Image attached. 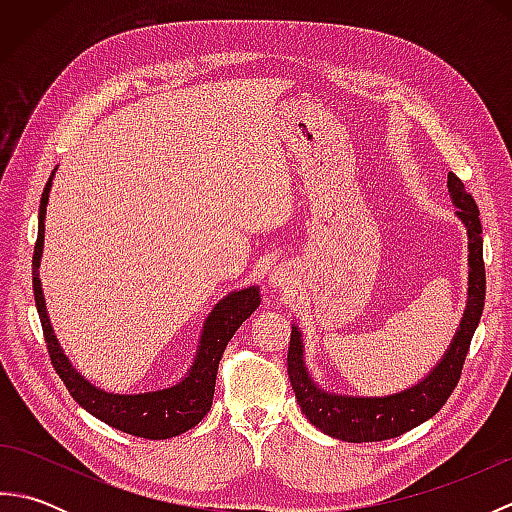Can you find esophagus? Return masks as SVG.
<instances>
[{
    "instance_id": "1",
    "label": "esophagus",
    "mask_w": 512,
    "mask_h": 512,
    "mask_svg": "<svg viewBox=\"0 0 512 512\" xmlns=\"http://www.w3.org/2000/svg\"><path fill=\"white\" fill-rule=\"evenodd\" d=\"M290 284H292V273H290V268H288L286 264H279V266H275L273 273H270V286H273V288H279V290H284V288H288Z\"/></svg>"
}]
</instances>
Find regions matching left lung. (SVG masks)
Wrapping results in <instances>:
<instances>
[{
    "label": "left lung",
    "mask_w": 512,
    "mask_h": 512,
    "mask_svg": "<svg viewBox=\"0 0 512 512\" xmlns=\"http://www.w3.org/2000/svg\"><path fill=\"white\" fill-rule=\"evenodd\" d=\"M449 195L462 224L469 233V301L464 317L455 332L447 354L424 376L418 385L389 396H343L321 389L314 383L306 361H303L301 330L292 325L288 347V378L295 389L301 411L314 427L332 438L345 442H380L398 438L436 416L458 385L464 358L480 323L486 299V275L482 255V224L480 209L473 195L464 189V182L449 173Z\"/></svg>",
    "instance_id": "8db88e82"
}]
</instances>
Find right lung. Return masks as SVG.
Here are the masks:
<instances>
[{
    "label": "right lung",
    "instance_id": "1",
    "mask_svg": "<svg viewBox=\"0 0 512 512\" xmlns=\"http://www.w3.org/2000/svg\"><path fill=\"white\" fill-rule=\"evenodd\" d=\"M57 171V169H54ZM46 182V189L41 193V206H39V235L35 244V255H32V288H35V303L41 319L43 336H46L48 354L52 367L57 369L63 385L68 387L72 398L79 405L90 411L94 418L103 420L110 427L125 431L129 436L147 438V440H167L176 438L180 433L193 429L213 405V391H215V376L217 365L226 350L228 341L233 339L239 325H242L250 314H253L262 297H259L257 286H248L244 290L231 292L220 303H215L209 317L204 321V330L200 336L198 354L178 385L158 389V391H145V394H112L94 387L90 380H85L68 356L63 354L61 345L54 336L50 325V317L46 310V301H43L41 279H39V264L43 253V231H46V206L48 195L52 187V178Z\"/></svg>",
    "mask_w": 512,
    "mask_h": 512
}]
</instances>
